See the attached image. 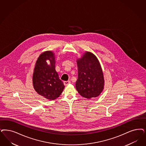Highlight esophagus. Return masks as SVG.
I'll list each match as a JSON object with an SVG mask.
<instances>
[{"label":"esophagus","instance_id":"esophagus-1","mask_svg":"<svg viewBox=\"0 0 146 146\" xmlns=\"http://www.w3.org/2000/svg\"><path fill=\"white\" fill-rule=\"evenodd\" d=\"M70 81H65L64 82V85L65 86H67L68 84H70Z\"/></svg>","mask_w":146,"mask_h":146}]
</instances>
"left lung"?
I'll return each mask as SVG.
<instances>
[{
	"label": "left lung",
	"mask_w": 146,
	"mask_h": 146,
	"mask_svg": "<svg viewBox=\"0 0 146 146\" xmlns=\"http://www.w3.org/2000/svg\"><path fill=\"white\" fill-rule=\"evenodd\" d=\"M78 78L76 90L82 97L87 99L99 96L104 89V79L100 63L91 52H86L77 60Z\"/></svg>",
	"instance_id": "left-lung-1"
}]
</instances>
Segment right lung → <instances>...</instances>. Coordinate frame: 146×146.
I'll return each mask as SVG.
<instances>
[{
	"instance_id": "right-lung-1",
	"label": "right lung",
	"mask_w": 146,
	"mask_h": 146,
	"mask_svg": "<svg viewBox=\"0 0 146 146\" xmlns=\"http://www.w3.org/2000/svg\"><path fill=\"white\" fill-rule=\"evenodd\" d=\"M52 52L46 51L38 58L33 75V85L40 96L53 100L60 96L65 88L55 69V59ZM46 60L50 64L48 65Z\"/></svg>"
}]
</instances>
